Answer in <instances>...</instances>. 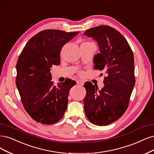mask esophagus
I'll return each instance as SVG.
<instances>
[{
    "label": "esophagus",
    "instance_id": "esophagus-1",
    "mask_svg": "<svg viewBox=\"0 0 154 154\" xmlns=\"http://www.w3.org/2000/svg\"><path fill=\"white\" fill-rule=\"evenodd\" d=\"M76 83L78 85H83V82H82V80H78L76 82Z\"/></svg>",
    "mask_w": 154,
    "mask_h": 154
}]
</instances>
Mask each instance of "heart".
I'll return each mask as SVG.
<instances>
[{"mask_svg":"<svg viewBox=\"0 0 154 154\" xmlns=\"http://www.w3.org/2000/svg\"><path fill=\"white\" fill-rule=\"evenodd\" d=\"M89 43H88V42H85V43H83V44H89Z\"/></svg>","mask_w":154,"mask_h":154,"instance_id":"1","label":"heart"}]
</instances>
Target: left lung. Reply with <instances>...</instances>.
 Instances as JSON below:
<instances>
[{
	"label": "left lung",
	"instance_id": "8db88e82",
	"mask_svg": "<svg viewBox=\"0 0 154 154\" xmlns=\"http://www.w3.org/2000/svg\"><path fill=\"white\" fill-rule=\"evenodd\" d=\"M84 35L97 42L100 53L94 57V67L107 75L100 91L91 82L85 83V113L92 124L107 125L120 118L128 107L135 84L134 55L124 37L109 26H95Z\"/></svg>",
	"mask_w": 154,
	"mask_h": 154
}]
</instances>
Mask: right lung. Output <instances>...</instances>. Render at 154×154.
<instances>
[{"label":"right lung","instance_id":"obj_1","mask_svg":"<svg viewBox=\"0 0 154 154\" xmlns=\"http://www.w3.org/2000/svg\"><path fill=\"white\" fill-rule=\"evenodd\" d=\"M78 33L41 31L26 43L19 56L16 84L26 112L39 123L55 124L64 115L69 91L76 82L69 78L54 86L50 70L53 65L60 64L63 46Z\"/></svg>","mask_w":154,"mask_h":154}]
</instances>
